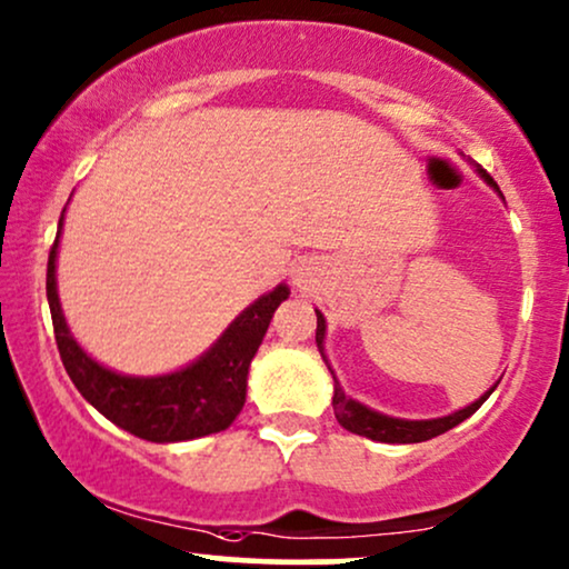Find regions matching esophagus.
Returning <instances> with one entry per match:
<instances>
[{
  "label": "esophagus",
  "instance_id": "1",
  "mask_svg": "<svg viewBox=\"0 0 569 569\" xmlns=\"http://www.w3.org/2000/svg\"><path fill=\"white\" fill-rule=\"evenodd\" d=\"M292 282L298 284L300 290H306V287H308V269H302V267L295 269V274H292Z\"/></svg>",
  "mask_w": 569,
  "mask_h": 569
}]
</instances>
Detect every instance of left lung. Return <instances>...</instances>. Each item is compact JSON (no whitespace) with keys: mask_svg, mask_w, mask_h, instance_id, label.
Segmentation results:
<instances>
[{"mask_svg":"<svg viewBox=\"0 0 569 569\" xmlns=\"http://www.w3.org/2000/svg\"><path fill=\"white\" fill-rule=\"evenodd\" d=\"M478 172H481V177L489 182L491 188H497V193H501L497 182H493V177L486 172V169L478 167ZM323 331H327V321H323V316L316 311V345H319L321 358L327 360V356H323ZM327 366H329V360H327ZM331 376H335V371H331ZM491 392H493V387L481 397V400H476L473 405H468V408L452 412V416L433 418V420H402V418L381 416V412H373L371 408H366V405L345 397L342 387H339V381L335 379V397H331V408H335V416L339 423H342L345 429L352 433H360V437H368L373 441H387V445H416V441L433 439V437H439V433L455 429V426L462 423L465 418L473 416V412L481 408V405L486 402V397H489Z\"/></svg>","mask_w":569,"mask_h":569,"instance_id":"8db88e82","label":"left lung"}]
</instances>
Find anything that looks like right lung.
Returning a JSON list of instances; mask_svg holds the SVG:
<instances>
[{"mask_svg":"<svg viewBox=\"0 0 569 569\" xmlns=\"http://www.w3.org/2000/svg\"><path fill=\"white\" fill-rule=\"evenodd\" d=\"M62 217H59V230H62ZM59 230L49 250L47 298L59 358L78 392L101 416L146 441H159V445L161 441H188L224 431L246 405L250 360L267 335L277 306L287 300L290 290L279 284L274 292L258 298L193 366L177 373L153 376V379L120 376L88 358L64 323L54 279Z\"/></svg>","mask_w":569,"mask_h":569,"instance_id":"1","label":"right lung"}]
</instances>
